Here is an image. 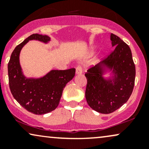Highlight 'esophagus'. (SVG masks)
<instances>
[{
  "instance_id": "34e87169",
  "label": "esophagus",
  "mask_w": 149,
  "mask_h": 149,
  "mask_svg": "<svg viewBox=\"0 0 149 149\" xmlns=\"http://www.w3.org/2000/svg\"><path fill=\"white\" fill-rule=\"evenodd\" d=\"M76 73L77 75H80L83 73V67H82V65H78L76 69Z\"/></svg>"
}]
</instances>
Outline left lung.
<instances>
[{"instance_id": "8db88e82", "label": "left lung", "mask_w": 149, "mask_h": 149, "mask_svg": "<svg viewBox=\"0 0 149 149\" xmlns=\"http://www.w3.org/2000/svg\"><path fill=\"white\" fill-rule=\"evenodd\" d=\"M113 51L104 60L88 70L85 98L93 110L108 114L127 102L134 85L135 65L130 47L117 36L111 33ZM109 70L113 76L105 79Z\"/></svg>"}]
</instances>
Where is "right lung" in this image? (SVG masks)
Instances as JSON below:
<instances>
[{"label": "right lung", "instance_id": "add662e5", "mask_svg": "<svg viewBox=\"0 0 149 149\" xmlns=\"http://www.w3.org/2000/svg\"><path fill=\"white\" fill-rule=\"evenodd\" d=\"M31 40L47 43L50 38L34 33L15 47L8 66L9 85L12 95L22 107L32 113L42 115L58 107L63 90L73 79L76 69L52 70L41 78H26L20 65L19 54L22 47Z\"/></svg>", "mask_w": 149, "mask_h": 149}]
</instances>
